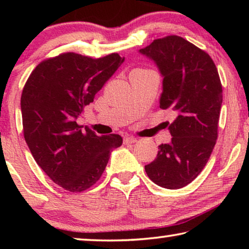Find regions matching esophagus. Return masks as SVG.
Listing matches in <instances>:
<instances>
[{"label":"esophagus","mask_w":249,"mask_h":249,"mask_svg":"<svg viewBox=\"0 0 249 249\" xmlns=\"http://www.w3.org/2000/svg\"><path fill=\"white\" fill-rule=\"evenodd\" d=\"M124 144H134V142H137V138H135V137H124Z\"/></svg>","instance_id":"1"}]
</instances>
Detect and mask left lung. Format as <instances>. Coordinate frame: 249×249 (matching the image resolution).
Returning <instances> with one entry per match:
<instances>
[{
    "label": "left lung",
    "mask_w": 249,
    "mask_h": 249,
    "mask_svg": "<svg viewBox=\"0 0 249 249\" xmlns=\"http://www.w3.org/2000/svg\"><path fill=\"white\" fill-rule=\"evenodd\" d=\"M163 76L160 107L178 117L169 125L170 144L159 146L145 165L148 178L168 189L182 188L202 172L217 139L222 85L212 57L180 36L154 39L141 50Z\"/></svg>",
    "instance_id": "left-lung-1"
}]
</instances>
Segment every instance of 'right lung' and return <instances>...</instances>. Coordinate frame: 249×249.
<instances>
[{
	"label": "right lung",
	"instance_id": "1",
	"mask_svg": "<svg viewBox=\"0 0 249 249\" xmlns=\"http://www.w3.org/2000/svg\"><path fill=\"white\" fill-rule=\"evenodd\" d=\"M124 59H93L73 52L49 57L27 79L21 94L23 137L40 169L56 185L81 193L100 180L120 135L97 136L76 119Z\"/></svg>",
	"mask_w": 249,
	"mask_h": 249
}]
</instances>
